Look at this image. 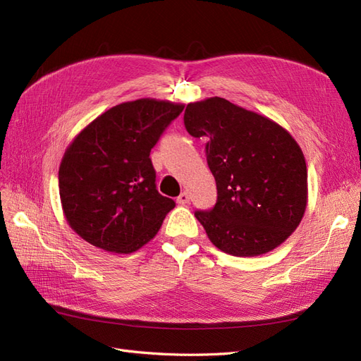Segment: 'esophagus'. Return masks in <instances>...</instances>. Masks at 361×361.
<instances>
[{"label": "esophagus", "mask_w": 361, "mask_h": 361, "mask_svg": "<svg viewBox=\"0 0 361 361\" xmlns=\"http://www.w3.org/2000/svg\"><path fill=\"white\" fill-rule=\"evenodd\" d=\"M178 203L179 204H187L190 203V194L188 192H182L178 197Z\"/></svg>", "instance_id": "1"}]
</instances>
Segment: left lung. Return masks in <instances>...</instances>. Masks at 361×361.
Wrapping results in <instances>:
<instances>
[{
  "label": "left lung",
  "instance_id": "obj_1",
  "mask_svg": "<svg viewBox=\"0 0 361 361\" xmlns=\"http://www.w3.org/2000/svg\"><path fill=\"white\" fill-rule=\"evenodd\" d=\"M183 123L204 137L218 199L194 215L227 255L269 253L293 233L307 206V166L300 145L274 120L223 97L190 102Z\"/></svg>",
  "mask_w": 361,
  "mask_h": 361
}]
</instances>
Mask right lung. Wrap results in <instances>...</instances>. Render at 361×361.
I'll return each instance as SVG.
<instances>
[{
  "mask_svg": "<svg viewBox=\"0 0 361 361\" xmlns=\"http://www.w3.org/2000/svg\"><path fill=\"white\" fill-rule=\"evenodd\" d=\"M183 106L154 97L118 104L72 140L59 190L64 218L84 241L129 255L155 238L176 203L158 192L149 155Z\"/></svg>",
  "mask_w": 361,
  "mask_h": 361,
  "instance_id": "obj_1",
  "label": "right lung"
}]
</instances>
